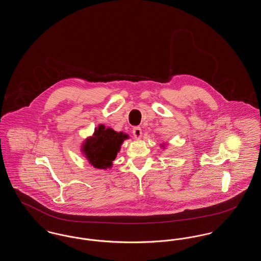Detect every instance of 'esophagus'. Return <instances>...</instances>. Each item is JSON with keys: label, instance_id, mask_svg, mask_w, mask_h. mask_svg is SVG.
<instances>
[{"label": "esophagus", "instance_id": "1", "mask_svg": "<svg viewBox=\"0 0 261 261\" xmlns=\"http://www.w3.org/2000/svg\"><path fill=\"white\" fill-rule=\"evenodd\" d=\"M133 135L138 138V139L141 138V136H142V129H141V127L136 126V127L133 128Z\"/></svg>", "mask_w": 261, "mask_h": 261}]
</instances>
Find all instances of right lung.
<instances>
[{
	"label": "right lung",
	"instance_id": "1",
	"mask_svg": "<svg viewBox=\"0 0 261 261\" xmlns=\"http://www.w3.org/2000/svg\"><path fill=\"white\" fill-rule=\"evenodd\" d=\"M126 139H128L127 134L115 132L112 128H106L105 125L100 124L94 135L85 140L82 151L94 167L110 168Z\"/></svg>",
	"mask_w": 261,
	"mask_h": 261
}]
</instances>
